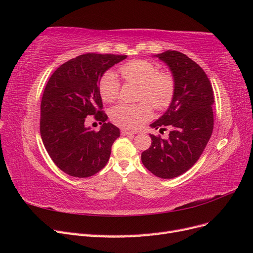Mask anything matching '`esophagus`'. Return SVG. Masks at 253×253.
<instances>
[{"instance_id": "esophagus-1", "label": "esophagus", "mask_w": 253, "mask_h": 253, "mask_svg": "<svg viewBox=\"0 0 253 253\" xmlns=\"http://www.w3.org/2000/svg\"><path fill=\"white\" fill-rule=\"evenodd\" d=\"M137 132L135 131H127V129H121V135L125 136V135H134Z\"/></svg>"}]
</instances>
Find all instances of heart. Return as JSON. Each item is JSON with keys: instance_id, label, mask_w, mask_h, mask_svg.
I'll return each instance as SVG.
<instances>
[{"instance_id": "heart-1", "label": "heart", "mask_w": 253, "mask_h": 253, "mask_svg": "<svg viewBox=\"0 0 253 253\" xmlns=\"http://www.w3.org/2000/svg\"><path fill=\"white\" fill-rule=\"evenodd\" d=\"M119 73L126 82L138 84L135 104L120 103L110 111L113 124L127 129L138 128L153 116V108L163 112L170 108L175 91L176 80L169 71H159L152 61L136 59L121 65ZM99 94L104 102H113L119 96L120 83L113 72L104 73L99 80Z\"/></svg>"}]
</instances>
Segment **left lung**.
Returning <instances> with one entry per match:
<instances>
[{
	"mask_svg": "<svg viewBox=\"0 0 253 253\" xmlns=\"http://www.w3.org/2000/svg\"><path fill=\"white\" fill-rule=\"evenodd\" d=\"M157 57L166 62L176 80L170 108L152 127L164 139L151 135V147L142 152L143 166L160 178H174L187 172L201 157L213 131V88L203 68L185 53L167 50Z\"/></svg>",
	"mask_w": 253,
	"mask_h": 253,
	"instance_id": "8db88e82",
	"label": "left lung"
}]
</instances>
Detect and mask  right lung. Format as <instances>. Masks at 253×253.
I'll return each instance as SVG.
<instances>
[{"mask_svg": "<svg viewBox=\"0 0 253 253\" xmlns=\"http://www.w3.org/2000/svg\"><path fill=\"white\" fill-rule=\"evenodd\" d=\"M126 55L84 53L59 66L44 88L40 133L55 165L74 177H89L108 164L120 131L106 122L99 80ZM103 124L100 131L85 128L86 117Z\"/></svg>", "mask_w": 253, "mask_h": 253, "instance_id": "1", "label": "right lung"}]
</instances>
